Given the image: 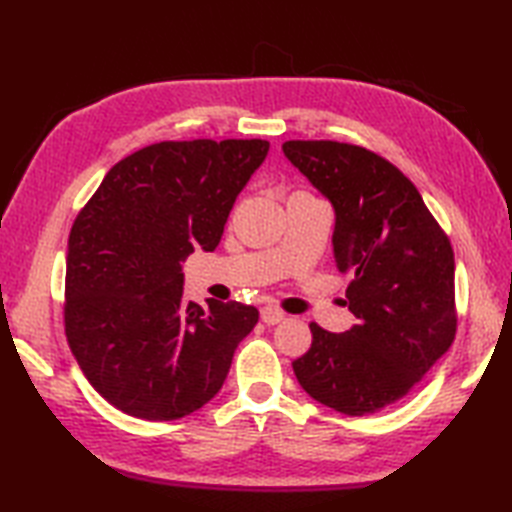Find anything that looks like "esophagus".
Instances as JSON below:
<instances>
[{"instance_id": "34e87169", "label": "esophagus", "mask_w": 512, "mask_h": 512, "mask_svg": "<svg viewBox=\"0 0 512 512\" xmlns=\"http://www.w3.org/2000/svg\"><path fill=\"white\" fill-rule=\"evenodd\" d=\"M284 319H286V314L281 312L279 308H275V306H264L262 308V321L266 325H275V323H281Z\"/></svg>"}]
</instances>
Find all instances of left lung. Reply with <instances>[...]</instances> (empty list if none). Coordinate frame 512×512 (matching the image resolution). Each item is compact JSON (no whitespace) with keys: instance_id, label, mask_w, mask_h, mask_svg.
Listing matches in <instances>:
<instances>
[{"instance_id":"left-lung-1","label":"left lung","mask_w":512,"mask_h":512,"mask_svg":"<svg viewBox=\"0 0 512 512\" xmlns=\"http://www.w3.org/2000/svg\"><path fill=\"white\" fill-rule=\"evenodd\" d=\"M284 156L334 209L332 250L356 323L334 334L310 323L292 363L308 396L347 416L400 400L455 336V259L411 180L363 147L288 140Z\"/></svg>"}]
</instances>
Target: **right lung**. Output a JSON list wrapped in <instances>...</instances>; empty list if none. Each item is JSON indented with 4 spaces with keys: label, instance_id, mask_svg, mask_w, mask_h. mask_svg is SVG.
I'll list each match as a JSON object with an SVG mask.
<instances>
[{
    "label": "right lung",
    "instance_id": "right-lung-1",
    "mask_svg": "<svg viewBox=\"0 0 512 512\" xmlns=\"http://www.w3.org/2000/svg\"><path fill=\"white\" fill-rule=\"evenodd\" d=\"M268 140L156 143L107 171L76 215L65 257V334L92 387L129 416L165 422L204 407L259 312L184 301L182 262L220 244Z\"/></svg>",
    "mask_w": 512,
    "mask_h": 512
}]
</instances>
